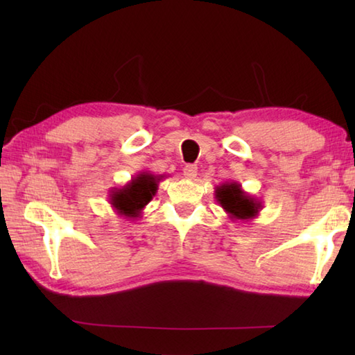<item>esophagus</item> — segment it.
<instances>
[{
	"label": "esophagus",
	"mask_w": 355,
	"mask_h": 355,
	"mask_svg": "<svg viewBox=\"0 0 355 355\" xmlns=\"http://www.w3.org/2000/svg\"><path fill=\"white\" fill-rule=\"evenodd\" d=\"M197 173H198V168L195 164H186L183 168V175L186 178L193 180L195 177H197Z\"/></svg>",
	"instance_id": "esophagus-1"
}]
</instances>
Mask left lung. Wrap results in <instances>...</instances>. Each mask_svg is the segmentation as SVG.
<instances>
[{"label":"left lung","instance_id":"obj_1","mask_svg":"<svg viewBox=\"0 0 355 355\" xmlns=\"http://www.w3.org/2000/svg\"><path fill=\"white\" fill-rule=\"evenodd\" d=\"M215 198L232 221H250L259 215L262 209V202L244 192L236 182H225L216 186Z\"/></svg>","mask_w":355,"mask_h":355}]
</instances>
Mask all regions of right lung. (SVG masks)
<instances>
[{
    "label": "right lung",
    "instance_id": "add662e5",
    "mask_svg": "<svg viewBox=\"0 0 355 355\" xmlns=\"http://www.w3.org/2000/svg\"><path fill=\"white\" fill-rule=\"evenodd\" d=\"M163 178L164 175H155L149 171H143L120 189H112L110 192V205L120 216L137 220L141 216L143 209L157 193L158 183Z\"/></svg>",
    "mask_w": 355,
    "mask_h": 355
}]
</instances>
